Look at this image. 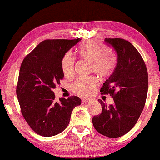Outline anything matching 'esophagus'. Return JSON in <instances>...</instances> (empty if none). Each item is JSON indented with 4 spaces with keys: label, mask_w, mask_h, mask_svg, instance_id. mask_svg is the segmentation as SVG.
<instances>
[{
    "label": "esophagus",
    "mask_w": 160,
    "mask_h": 160,
    "mask_svg": "<svg viewBox=\"0 0 160 160\" xmlns=\"http://www.w3.org/2000/svg\"><path fill=\"white\" fill-rule=\"evenodd\" d=\"M89 101H90L89 98H82V102H84V103L88 102Z\"/></svg>",
    "instance_id": "obj_1"
}]
</instances>
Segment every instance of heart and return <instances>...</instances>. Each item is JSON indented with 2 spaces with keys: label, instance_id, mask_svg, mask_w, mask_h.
Instances as JSON below:
<instances>
[{
  "label": "heart",
  "instance_id": "1",
  "mask_svg": "<svg viewBox=\"0 0 160 160\" xmlns=\"http://www.w3.org/2000/svg\"><path fill=\"white\" fill-rule=\"evenodd\" d=\"M80 56L84 59L92 62V69L98 75L107 76L115 69L118 59L113 53L109 52L106 45L96 40H87L79 47ZM75 59L71 53H67L62 61V69L64 76L71 77L75 72ZM98 84L95 77L79 78L71 85L74 92L83 96L91 93Z\"/></svg>",
  "mask_w": 160,
  "mask_h": 160
}]
</instances>
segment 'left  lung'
<instances>
[{"label":"left lung","mask_w":160,"mask_h":160,"mask_svg":"<svg viewBox=\"0 0 160 160\" xmlns=\"http://www.w3.org/2000/svg\"><path fill=\"white\" fill-rule=\"evenodd\" d=\"M118 54L116 68L100 91L113 98V104L99 99L102 111L92 120L95 129L103 136L118 138L127 133L138 121L147 100L148 72L138 50L122 38H105Z\"/></svg>","instance_id":"1"}]
</instances>
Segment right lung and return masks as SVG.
I'll return each instance as SVG.
<instances>
[{
	"mask_svg": "<svg viewBox=\"0 0 160 160\" xmlns=\"http://www.w3.org/2000/svg\"><path fill=\"white\" fill-rule=\"evenodd\" d=\"M80 40L52 39L42 41L22 62L17 96L24 120L38 135L56 136L68 125L74 108L80 105L75 96L55 100L53 89L64 78L62 61Z\"/></svg>",
	"mask_w": 160,
	"mask_h": 160,
	"instance_id": "right-lung-1",
	"label": "right lung"
}]
</instances>
